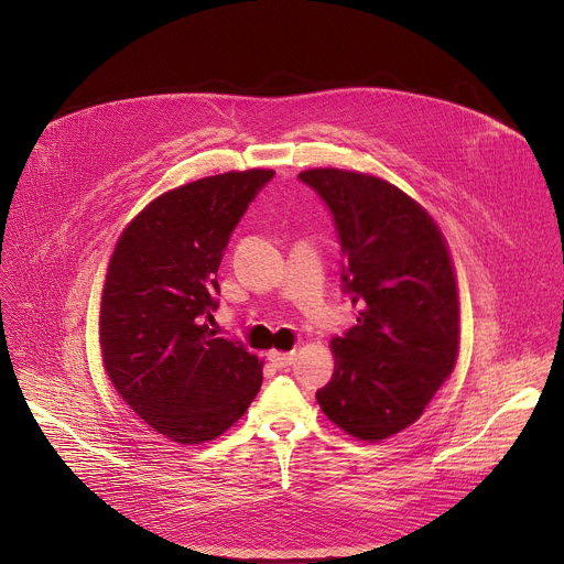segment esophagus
Listing matches in <instances>:
<instances>
[{"label": "esophagus", "mask_w": 564, "mask_h": 564, "mask_svg": "<svg viewBox=\"0 0 564 564\" xmlns=\"http://www.w3.org/2000/svg\"><path fill=\"white\" fill-rule=\"evenodd\" d=\"M268 360H270L272 367L283 369V367H290V365L294 362V351H288V354H283V351H270V354H268Z\"/></svg>", "instance_id": "obj_1"}]
</instances>
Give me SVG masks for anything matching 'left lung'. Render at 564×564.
<instances>
[{
  "label": "left lung",
  "mask_w": 564,
  "mask_h": 564,
  "mask_svg": "<svg viewBox=\"0 0 564 564\" xmlns=\"http://www.w3.org/2000/svg\"><path fill=\"white\" fill-rule=\"evenodd\" d=\"M299 181L327 206L340 243L343 294L356 325L332 338V381L316 392L325 416L377 443L410 427L452 373L458 292L443 235L397 185L336 167Z\"/></svg>",
  "instance_id": "obj_1"
}]
</instances>
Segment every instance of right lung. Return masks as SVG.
I'll list each match as a JSON object with an SVG mask.
<instances>
[{"label":"right lung","instance_id":"right-lung-1","mask_svg":"<svg viewBox=\"0 0 564 564\" xmlns=\"http://www.w3.org/2000/svg\"><path fill=\"white\" fill-rule=\"evenodd\" d=\"M274 176H206L154 199L123 230L106 274L99 338L121 399L181 445L221 436L261 390V362L217 338V272L232 230Z\"/></svg>","mask_w":564,"mask_h":564}]
</instances>
